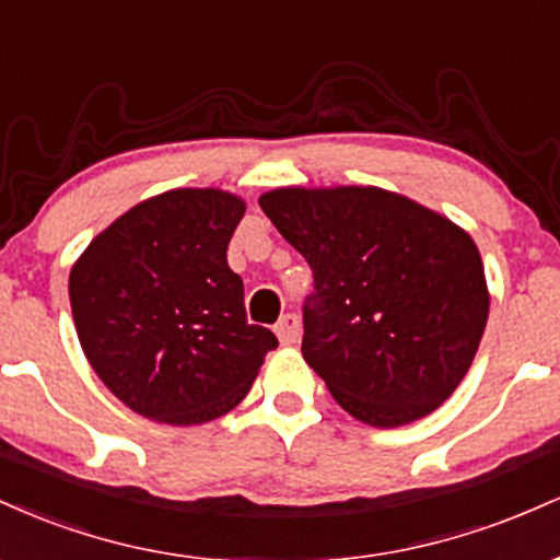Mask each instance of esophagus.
<instances>
[{"instance_id":"34e87169","label":"esophagus","mask_w":560,"mask_h":560,"mask_svg":"<svg viewBox=\"0 0 560 560\" xmlns=\"http://www.w3.org/2000/svg\"><path fill=\"white\" fill-rule=\"evenodd\" d=\"M300 334L302 324L294 313H284V316L279 318V324H276V337H279L281 345H294L300 339Z\"/></svg>"}]
</instances>
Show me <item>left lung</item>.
<instances>
[{"mask_svg": "<svg viewBox=\"0 0 560 560\" xmlns=\"http://www.w3.org/2000/svg\"><path fill=\"white\" fill-rule=\"evenodd\" d=\"M260 208L313 271L302 358L334 400L378 429L440 408L490 313L471 236L376 186L273 189Z\"/></svg>", "mask_w": 560, "mask_h": 560, "instance_id": "left-lung-1", "label": "left lung"}]
</instances>
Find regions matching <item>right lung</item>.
Segmentation results:
<instances>
[{
  "label": "right lung",
  "instance_id": "add662e5",
  "mask_svg": "<svg viewBox=\"0 0 560 560\" xmlns=\"http://www.w3.org/2000/svg\"><path fill=\"white\" fill-rule=\"evenodd\" d=\"M244 202L173 189L120 215L70 271L75 331L96 376L152 421L191 427L253 387L271 329L249 324L226 249Z\"/></svg>",
  "mask_w": 560,
  "mask_h": 560
}]
</instances>
